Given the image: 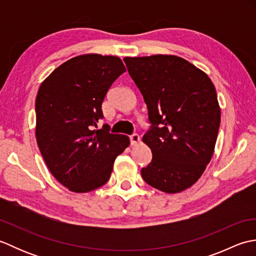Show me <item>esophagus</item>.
I'll list each match as a JSON object with an SVG mask.
<instances>
[{
	"label": "esophagus",
	"mask_w": 256,
	"mask_h": 256,
	"mask_svg": "<svg viewBox=\"0 0 256 256\" xmlns=\"http://www.w3.org/2000/svg\"><path fill=\"white\" fill-rule=\"evenodd\" d=\"M130 140H131V145H136L140 142V136L138 134H132L130 136Z\"/></svg>",
	"instance_id": "1"
}]
</instances>
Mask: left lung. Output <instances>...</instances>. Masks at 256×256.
<instances>
[{"label":"left lung","instance_id":"8db88e82","mask_svg":"<svg viewBox=\"0 0 256 256\" xmlns=\"http://www.w3.org/2000/svg\"><path fill=\"white\" fill-rule=\"evenodd\" d=\"M128 74L148 106L143 142L153 154L140 175L166 194L192 187L214 155L221 110L206 72L174 55L125 57Z\"/></svg>","mask_w":256,"mask_h":256}]
</instances>
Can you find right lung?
Here are the masks:
<instances>
[{"label": "right lung", "instance_id": "1", "mask_svg": "<svg viewBox=\"0 0 256 256\" xmlns=\"http://www.w3.org/2000/svg\"><path fill=\"white\" fill-rule=\"evenodd\" d=\"M125 70L118 57L86 54L60 64L38 89L37 145L52 176L70 192L103 186L130 145L126 135L110 133L106 124L94 128L108 90Z\"/></svg>", "mask_w": 256, "mask_h": 256}]
</instances>
